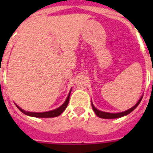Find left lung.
Returning <instances> with one entry per match:
<instances>
[{"label":"left lung","instance_id":"left-lung-1","mask_svg":"<svg viewBox=\"0 0 153 153\" xmlns=\"http://www.w3.org/2000/svg\"><path fill=\"white\" fill-rule=\"evenodd\" d=\"M142 98H143V97H142L140 99L138 100V102L136 104H135L134 106L131 107L130 109L127 110V111H123V112H120V113H109V112H104V111H101L99 110H97L95 107V106H93V104L92 103V107H93V110L94 111V112L96 114L98 117L100 118H102V119H115V118H120V117H122V116H125V115H128L130 112H132L138 106V104L140 103L141 102Z\"/></svg>","mask_w":153,"mask_h":153}]
</instances>
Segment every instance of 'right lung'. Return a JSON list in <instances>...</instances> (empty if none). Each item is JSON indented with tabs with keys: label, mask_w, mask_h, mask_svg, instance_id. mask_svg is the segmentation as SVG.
<instances>
[{
	"label": "right lung",
	"mask_w": 153,
	"mask_h": 153,
	"mask_svg": "<svg viewBox=\"0 0 153 153\" xmlns=\"http://www.w3.org/2000/svg\"><path fill=\"white\" fill-rule=\"evenodd\" d=\"M71 91L69 93V95L67 97L65 102L56 109L53 110V111H46V112H29V111H26L25 110L21 109L19 106L16 105V106L18 107L19 109L20 110V111L25 114V115H28V116H33V117H37V118H51V117H56L58 115H60L61 113L63 112L66 109L67 106H68V103L70 101V96Z\"/></svg>",
	"instance_id": "right-lung-1"
}]
</instances>
